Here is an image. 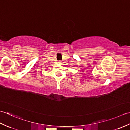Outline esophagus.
Here are the masks:
<instances>
[{
	"mask_svg": "<svg viewBox=\"0 0 130 130\" xmlns=\"http://www.w3.org/2000/svg\"><path fill=\"white\" fill-rule=\"evenodd\" d=\"M58 63H59V64H61V61H59V62Z\"/></svg>",
	"mask_w": 130,
	"mask_h": 130,
	"instance_id": "34e87169",
	"label": "esophagus"
}]
</instances>
